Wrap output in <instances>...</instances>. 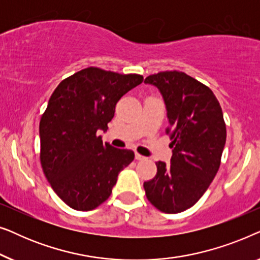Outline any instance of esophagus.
Returning a JSON list of instances; mask_svg holds the SVG:
<instances>
[{
    "mask_svg": "<svg viewBox=\"0 0 260 260\" xmlns=\"http://www.w3.org/2000/svg\"><path fill=\"white\" fill-rule=\"evenodd\" d=\"M135 158H136L137 161H144V159H147V157H145V156L138 154V152H136V154H135Z\"/></svg>",
    "mask_w": 260,
    "mask_h": 260,
    "instance_id": "obj_1",
    "label": "esophagus"
}]
</instances>
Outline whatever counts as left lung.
Instances as JSON below:
<instances>
[{
    "instance_id": "1",
    "label": "left lung",
    "mask_w": 260,
    "mask_h": 260,
    "mask_svg": "<svg viewBox=\"0 0 260 260\" xmlns=\"http://www.w3.org/2000/svg\"><path fill=\"white\" fill-rule=\"evenodd\" d=\"M161 91L173 148L170 165L156 162L157 173L144 182L147 199L158 211L175 214L199 201L218 173L226 143L221 106L211 88L180 71L145 78Z\"/></svg>"
}]
</instances>
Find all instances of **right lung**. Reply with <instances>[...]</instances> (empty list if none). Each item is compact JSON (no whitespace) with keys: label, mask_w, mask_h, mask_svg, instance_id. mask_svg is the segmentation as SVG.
Listing matches in <instances>:
<instances>
[{"label":"right lung","mask_w":260,"mask_h":260,"mask_svg":"<svg viewBox=\"0 0 260 260\" xmlns=\"http://www.w3.org/2000/svg\"><path fill=\"white\" fill-rule=\"evenodd\" d=\"M143 81L141 74H120L87 67L63 79L40 119V161L46 179L71 208L92 211L112 193L120 170L134 161L127 149L103 143L117 102Z\"/></svg>","instance_id":"add662e5"}]
</instances>
